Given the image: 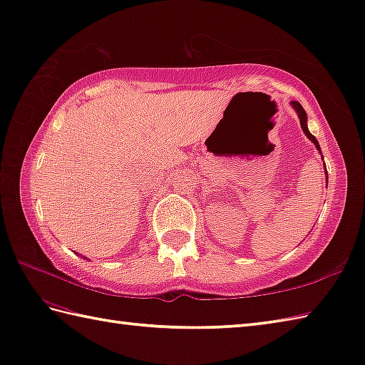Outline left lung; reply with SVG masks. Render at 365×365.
Masks as SVG:
<instances>
[{
  "label": "left lung",
  "mask_w": 365,
  "mask_h": 365,
  "mask_svg": "<svg viewBox=\"0 0 365 365\" xmlns=\"http://www.w3.org/2000/svg\"><path fill=\"white\" fill-rule=\"evenodd\" d=\"M292 106L294 107V110H296L297 116H299V120H301V128H302V130L306 132V135H307V137H309L312 141H314L315 146H317V150H318V151H322V150H319V145H318L317 138H315L314 135H312V133H310V132H309V129H307V115H306V110L302 108V106H301V103L297 102V101H293V102H292Z\"/></svg>",
  "instance_id": "8db88e82"
}]
</instances>
